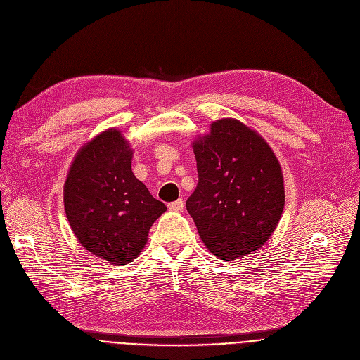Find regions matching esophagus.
Instances as JSON below:
<instances>
[{"label":"esophagus","mask_w":360,"mask_h":360,"mask_svg":"<svg viewBox=\"0 0 360 360\" xmlns=\"http://www.w3.org/2000/svg\"><path fill=\"white\" fill-rule=\"evenodd\" d=\"M169 209L174 210V212H181V210L184 209V201L179 198V200H176V201H174V202H170Z\"/></svg>","instance_id":"1"}]
</instances>
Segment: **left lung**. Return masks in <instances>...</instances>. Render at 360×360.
Masks as SVG:
<instances>
[{
  "mask_svg": "<svg viewBox=\"0 0 360 360\" xmlns=\"http://www.w3.org/2000/svg\"><path fill=\"white\" fill-rule=\"evenodd\" d=\"M198 184L186 200L198 236L224 260L252 255L269 240L285 205L283 169L263 136L225 117L195 138Z\"/></svg>",
  "mask_w": 360,
  "mask_h": 360,
  "instance_id": "1",
  "label": "left lung"
}]
</instances>
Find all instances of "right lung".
I'll return each mask as SVG.
<instances>
[{
	"instance_id": "1",
	"label": "right lung",
	"mask_w": 360,
	"mask_h": 360,
	"mask_svg": "<svg viewBox=\"0 0 360 360\" xmlns=\"http://www.w3.org/2000/svg\"><path fill=\"white\" fill-rule=\"evenodd\" d=\"M132 154L119 129H105L76 153L65 182V210L75 237L112 264L132 262L166 212L135 178Z\"/></svg>"
}]
</instances>
